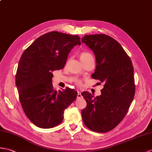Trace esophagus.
<instances>
[{
  "instance_id": "obj_1",
  "label": "esophagus",
  "mask_w": 152,
  "mask_h": 152,
  "mask_svg": "<svg viewBox=\"0 0 152 152\" xmlns=\"http://www.w3.org/2000/svg\"><path fill=\"white\" fill-rule=\"evenodd\" d=\"M82 93H81L80 91H77V98H82Z\"/></svg>"
}]
</instances>
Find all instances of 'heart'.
<instances>
[{"mask_svg":"<svg viewBox=\"0 0 152 152\" xmlns=\"http://www.w3.org/2000/svg\"><path fill=\"white\" fill-rule=\"evenodd\" d=\"M80 60L82 62H83L85 61H87V59H91V58H93V55L91 54L90 52H87V51H83V52H81L80 54ZM82 80H77L76 81V83L77 85H78V86H80L81 84H82Z\"/></svg>","mask_w":152,"mask_h":152,"instance_id":"1","label":"heart"}]
</instances>
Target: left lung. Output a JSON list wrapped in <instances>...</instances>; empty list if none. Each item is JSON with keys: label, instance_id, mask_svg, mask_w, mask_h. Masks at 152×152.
I'll use <instances>...</instances> for the list:
<instances>
[{"label": "left lung", "instance_id": "left-lung-1", "mask_svg": "<svg viewBox=\"0 0 152 152\" xmlns=\"http://www.w3.org/2000/svg\"><path fill=\"white\" fill-rule=\"evenodd\" d=\"M82 41L96 57V66L92 77L104 83L99 96L94 97L87 91L82 93L87 102L82 111V119L92 131L105 133L122 121L133 100V66L122 46L107 35H86Z\"/></svg>", "mask_w": 152, "mask_h": 152}]
</instances>
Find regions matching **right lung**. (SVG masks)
Returning <instances> with one entry per match:
<instances>
[{
	"label": "right lung",
	"mask_w": 152,
	"mask_h": 152,
	"mask_svg": "<svg viewBox=\"0 0 152 152\" xmlns=\"http://www.w3.org/2000/svg\"><path fill=\"white\" fill-rule=\"evenodd\" d=\"M77 45H81L78 36L50 31L39 37L21 56L15 76L19 100L24 113L39 128L59 125L65 109L76 100L75 90H54L52 72L64 67Z\"/></svg>",
	"instance_id": "1"
}]
</instances>
